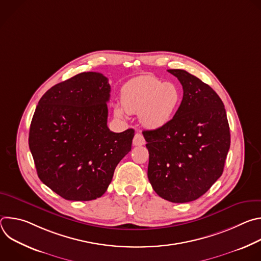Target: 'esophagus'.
I'll return each instance as SVG.
<instances>
[{"label":"esophagus","instance_id":"34e87169","mask_svg":"<svg viewBox=\"0 0 261 261\" xmlns=\"http://www.w3.org/2000/svg\"><path fill=\"white\" fill-rule=\"evenodd\" d=\"M145 142L144 140V137L142 136L141 133H136L134 135V138H133V144L134 145H143Z\"/></svg>","mask_w":261,"mask_h":261}]
</instances>
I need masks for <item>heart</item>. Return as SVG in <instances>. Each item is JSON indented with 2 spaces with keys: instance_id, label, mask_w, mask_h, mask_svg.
Masks as SVG:
<instances>
[{
  "instance_id": "obj_1",
  "label": "heart",
  "mask_w": 261,
  "mask_h": 261,
  "mask_svg": "<svg viewBox=\"0 0 261 261\" xmlns=\"http://www.w3.org/2000/svg\"><path fill=\"white\" fill-rule=\"evenodd\" d=\"M181 91L173 83L144 75L128 82L121 92V105L115 113L122 118L125 113L139 114L140 123L148 129L166 125L181 102Z\"/></svg>"
}]
</instances>
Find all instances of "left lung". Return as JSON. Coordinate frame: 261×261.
Listing matches in <instances>:
<instances>
[{"instance_id": "8db88e82", "label": "left lung", "mask_w": 261, "mask_h": 261, "mask_svg": "<svg viewBox=\"0 0 261 261\" xmlns=\"http://www.w3.org/2000/svg\"><path fill=\"white\" fill-rule=\"evenodd\" d=\"M167 71L184 95L166 125L142 132L150 154L147 177L160 197L184 203L199 198L222 175L230 132L224 104L208 85L185 70Z\"/></svg>"}]
</instances>
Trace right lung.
Instances as JSON below:
<instances>
[{"mask_svg":"<svg viewBox=\"0 0 261 261\" xmlns=\"http://www.w3.org/2000/svg\"><path fill=\"white\" fill-rule=\"evenodd\" d=\"M109 93L103 74L83 72L50 88L36 107L29 146L37 173L67 200L101 197L131 151L134 130L107 127Z\"/></svg>","mask_w":261,"mask_h":261,"instance_id":"1","label":"right lung"}]
</instances>
